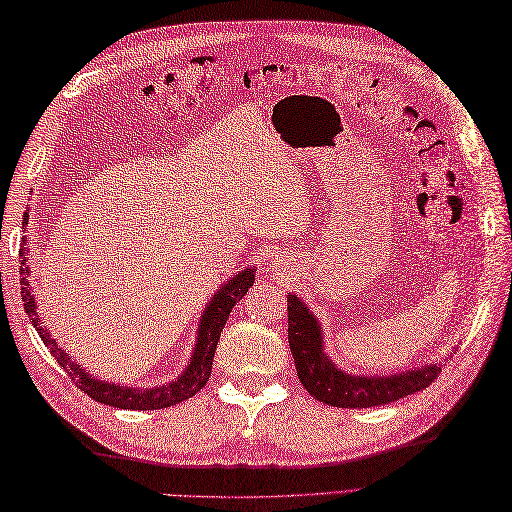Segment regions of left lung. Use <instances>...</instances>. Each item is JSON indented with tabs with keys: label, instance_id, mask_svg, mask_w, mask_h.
<instances>
[{
	"label": "left lung",
	"instance_id": "8db88e82",
	"mask_svg": "<svg viewBox=\"0 0 512 512\" xmlns=\"http://www.w3.org/2000/svg\"><path fill=\"white\" fill-rule=\"evenodd\" d=\"M288 343L301 385L312 398L343 409L387 405L427 389L442 372L438 363H427L391 376L345 374L323 350L319 319L297 295H288Z\"/></svg>",
	"mask_w": 512,
	"mask_h": 512
}]
</instances>
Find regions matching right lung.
I'll return each mask as SVG.
<instances>
[{
    "label": "right lung",
    "instance_id": "1",
    "mask_svg": "<svg viewBox=\"0 0 512 512\" xmlns=\"http://www.w3.org/2000/svg\"><path fill=\"white\" fill-rule=\"evenodd\" d=\"M30 250L32 248L28 246V237H24L21 239V248H19V259H21V266H19L21 281L19 284H21V299H24V308L30 317V323L35 325L37 334L41 336V341L48 345V350L54 356V361H57L65 369V374L74 380L76 387L85 391V394L94 398L96 402H103V405H110L116 409L151 411V409L173 407V405H178V402L198 394V391L206 385V380H209V376H211L215 347H217V341H220V334L224 330L228 314H231L235 303L246 295L248 288L253 286V281H255V266L244 268L242 273L233 275L220 290L213 292L209 306L204 308V314H202L200 325H198V341H195V347H193L191 363L184 367V372L178 376V380H173V383H169V385H160V387H151V389L123 387V385L107 383V380L94 378L92 374H88V369L76 365L72 358L65 354L63 347L52 339V334L46 325L41 323L35 295H32V286L28 279Z\"/></svg>",
    "mask_w": 512,
    "mask_h": 512
}]
</instances>
